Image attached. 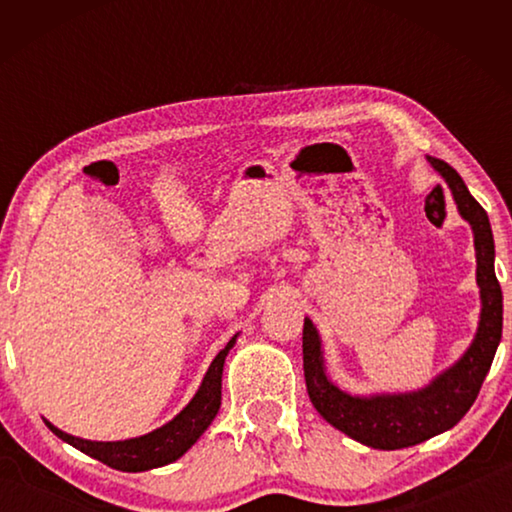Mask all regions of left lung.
Returning <instances> with one entry per match:
<instances>
[{
    "label": "left lung",
    "mask_w": 512,
    "mask_h": 512,
    "mask_svg": "<svg viewBox=\"0 0 512 512\" xmlns=\"http://www.w3.org/2000/svg\"><path fill=\"white\" fill-rule=\"evenodd\" d=\"M452 189L458 212L472 225L476 250V284L481 291L479 329L470 348L452 368L411 393H379L359 397L341 391L325 372L323 345L309 318L302 327V366L309 400L323 418L361 445L375 449H402L424 443L452 429L470 411L495 359L504 323V298L495 275V239L483 207L456 169L438 158H427Z\"/></svg>",
    "instance_id": "8db88e82"
}]
</instances>
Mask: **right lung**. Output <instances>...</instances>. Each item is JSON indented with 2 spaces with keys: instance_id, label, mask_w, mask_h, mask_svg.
I'll list each match as a JSON object with an SVG mask.
<instances>
[{
  "instance_id": "obj_1",
  "label": "right lung",
  "mask_w": 512,
  "mask_h": 512,
  "mask_svg": "<svg viewBox=\"0 0 512 512\" xmlns=\"http://www.w3.org/2000/svg\"><path fill=\"white\" fill-rule=\"evenodd\" d=\"M237 336L239 334L232 336L228 345L216 354L201 381V388H198L196 395L192 397V402H189L171 422L162 424L160 429L146 433V436L115 440V443H99V440L69 436V433L60 431L47 420L45 424L60 440H65V443L72 447L81 449L83 454L97 458V461L115 467V470L121 472H144L178 461V458L203 436L205 429L210 427L212 420L216 418V413H219L223 363L230 348L235 345Z\"/></svg>"
}]
</instances>
